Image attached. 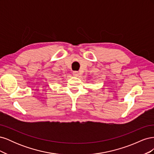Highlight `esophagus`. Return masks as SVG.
<instances>
[{
  "mask_svg": "<svg viewBox=\"0 0 154 154\" xmlns=\"http://www.w3.org/2000/svg\"><path fill=\"white\" fill-rule=\"evenodd\" d=\"M72 74H73V75H74V76H78L79 73H78V71H74V72H72Z\"/></svg>",
  "mask_w": 154,
  "mask_h": 154,
  "instance_id": "esophagus-1",
  "label": "esophagus"
}]
</instances>
